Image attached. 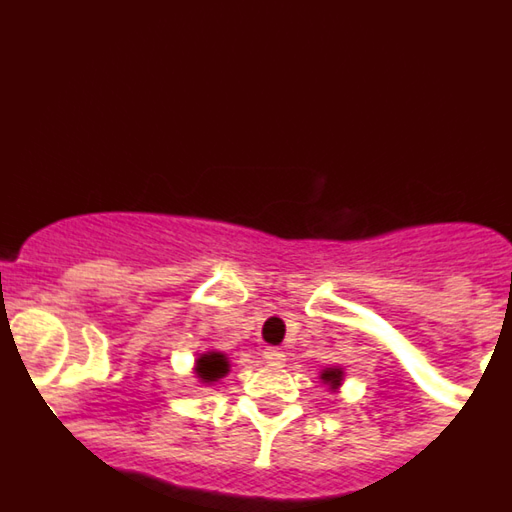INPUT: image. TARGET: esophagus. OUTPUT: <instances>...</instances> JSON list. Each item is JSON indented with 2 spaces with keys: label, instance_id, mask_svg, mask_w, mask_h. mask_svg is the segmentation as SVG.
<instances>
[{
  "label": "esophagus",
  "instance_id": "obj_1",
  "mask_svg": "<svg viewBox=\"0 0 512 512\" xmlns=\"http://www.w3.org/2000/svg\"><path fill=\"white\" fill-rule=\"evenodd\" d=\"M262 358H265L267 365H282L284 360H287V355L279 351V348H265V351H262Z\"/></svg>",
  "mask_w": 512,
  "mask_h": 512
}]
</instances>
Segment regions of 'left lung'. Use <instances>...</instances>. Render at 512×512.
I'll return each mask as SVG.
<instances>
[{"label": "left lung", "instance_id": "obj_1", "mask_svg": "<svg viewBox=\"0 0 512 512\" xmlns=\"http://www.w3.org/2000/svg\"><path fill=\"white\" fill-rule=\"evenodd\" d=\"M321 380L331 387V390H338V387L343 385V368H338V365H333V368H326L324 373H321Z\"/></svg>", "mask_w": 512, "mask_h": 512}]
</instances>
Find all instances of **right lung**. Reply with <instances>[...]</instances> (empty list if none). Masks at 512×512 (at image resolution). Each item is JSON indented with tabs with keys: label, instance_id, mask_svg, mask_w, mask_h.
Masks as SVG:
<instances>
[{
	"label": "right lung",
	"instance_id": "obj_1",
	"mask_svg": "<svg viewBox=\"0 0 512 512\" xmlns=\"http://www.w3.org/2000/svg\"><path fill=\"white\" fill-rule=\"evenodd\" d=\"M193 373H196V378L201 380V383H206V385L218 383L220 378H225V375L230 373L228 355L220 353V351L201 353L196 358V363H193Z\"/></svg>",
	"mask_w": 512,
	"mask_h": 512
}]
</instances>
